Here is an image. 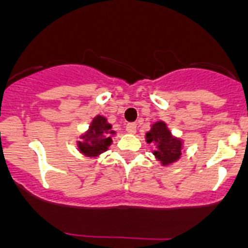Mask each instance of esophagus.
I'll use <instances>...</instances> for the list:
<instances>
[{"label":"esophagus","mask_w":248,"mask_h":248,"mask_svg":"<svg viewBox=\"0 0 248 248\" xmlns=\"http://www.w3.org/2000/svg\"><path fill=\"white\" fill-rule=\"evenodd\" d=\"M125 129L130 134H135L137 133V124L135 123H129V124H126Z\"/></svg>","instance_id":"obj_1"}]
</instances>
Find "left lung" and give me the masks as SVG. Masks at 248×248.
<instances>
[{
    "label": "left lung",
    "mask_w": 248,
    "mask_h": 248,
    "mask_svg": "<svg viewBox=\"0 0 248 248\" xmlns=\"http://www.w3.org/2000/svg\"><path fill=\"white\" fill-rule=\"evenodd\" d=\"M146 141L149 144H157V150L154 151V155L163 165L174 163L181 156V141L171 137L165 123H155L146 134Z\"/></svg>",
    "instance_id": "left-lung-1"
}]
</instances>
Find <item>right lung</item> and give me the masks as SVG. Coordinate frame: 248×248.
<instances>
[{"label": "right lung", "instance_id": "1", "mask_svg": "<svg viewBox=\"0 0 248 248\" xmlns=\"http://www.w3.org/2000/svg\"><path fill=\"white\" fill-rule=\"evenodd\" d=\"M114 134L111 125L104 117L94 118L87 134L82 135L83 141L78 143L80 151L87 156H97L104 153L111 144L110 135Z\"/></svg>", "mask_w": 248, "mask_h": 248}]
</instances>
